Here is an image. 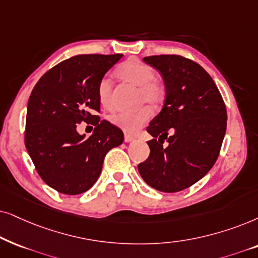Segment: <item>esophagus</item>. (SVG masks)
<instances>
[{"instance_id":"esophagus-1","label":"esophagus","mask_w":258,"mask_h":258,"mask_svg":"<svg viewBox=\"0 0 258 258\" xmlns=\"http://www.w3.org/2000/svg\"><path fill=\"white\" fill-rule=\"evenodd\" d=\"M133 140H135V138H133L132 136L125 135V142H126V143H131V142H133Z\"/></svg>"}]
</instances>
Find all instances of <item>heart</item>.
Returning a JSON list of instances; mask_svg holds the SVG:
<instances>
[{"mask_svg": "<svg viewBox=\"0 0 258 258\" xmlns=\"http://www.w3.org/2000/svg\"><path fill=\"white\" fill-rule=\"evenodd\" d=\"M118 75L123 80L139 86L140 101L157 106L163 102L165 98V88L159 82L154 80L156 73L149 64L138 60H128L123 62L118 70ZM98 97L100 104L106 108L112 106V81L108 77H104L99 81ZM151 112L145 107L137 111H118L111 115V122L127 133H136L150 119Z\"/></svg>", "mask_w": 258, "mask_h": 258, "instance_id": "b5f03b06", "label": "heart"}]
</instances>
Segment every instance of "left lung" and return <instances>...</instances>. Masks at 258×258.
<instances>
[{
  "instance_id": "left-lung-1",
  "label": "left lung",
  "mask_w": 258,
  "mask_h": 258,
  "mask_svg": "<svg viewBox=\"0 0 258 258\" xmlns=\"http://www.w3.org/2000/svg\"><path fill=\"white\" fill-rule=\"evenodd\" d=\"M144 62L163 77L165 101L147 127L153 139L147 142L150 156L138 171L151 187L178 192L201 180L217 160L226 131V108L210 75L192 60L154 55L144 57Z\"/></svg>"
}]
</instances>
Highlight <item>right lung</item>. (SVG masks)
<instances>
[{"instance_id": "obj_1", "label": "right lung", "mask_w": 258, "mask_h": 258, "mask_svg": "<svg viewBox=\"0 0 258 258\" xmlns=\"http://www.w3.org/2000/svg\"><path fill=\"white\" fill-rule=\"evenodd\" d=\"M121 54H82L51 68L37 81L27 106L25 144L37 173L48 186L64 195H80L93 186L106 153L121 145L123 133L100 120L99 81ZM91 122L89 137L76 123Z\"/></svg>"}]
</instances>
